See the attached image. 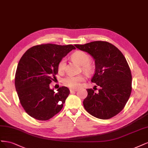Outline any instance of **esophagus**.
I'll return each instance as SVG.
<instances>
[{
	"mask_svg": "<svg viewBox=\"0 0 148 148\" xmlns=\"http://www.w3.org/2000/svg\"><path fill=\"white\" fill-rule=\"evenodd\" d=\"M77 91V89H75V88H71L70 89V92L71 93H73V92H75Z\"/></svg>",
	"mask_w": 148,
	"mask_h": 148,
	"instance_id": "esophagus-1",
	"label": "esophagus"
}]
</instances>
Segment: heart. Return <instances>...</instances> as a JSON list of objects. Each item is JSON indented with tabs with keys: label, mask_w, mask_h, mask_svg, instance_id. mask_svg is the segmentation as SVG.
Returning a JSON list of instances; mask_svg holds the SVG:
<instances>
[{
	"label": "heart",
	"mask_w": 148,
	"mask_h": 148,
	"mask_svg": "<svg viewBox=\"0 0 148 148\" xmlns=\"http://www.w3.org/2000/svg\"><path fill=\"white\" fill-rule=\"evenodd\" d=\"M72 58L79 63L80 66H82V68L84 71H88L90 69V56L82 51H77L72 55ZM66 67V60L63 58L59 62L58 65V68L59 71L62 72L63 71ZM85 80L84 76L82 75H69L64 78L63 82L64 85L70 88H78L80 83Z\"/></svg>",
	"instance_id": "heart-1"
}]
</instances>
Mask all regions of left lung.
<instances>
[{
  "mask_svg": "<svg viewBox=\"0 0 148 148\" xmlns=\"http://www.w3.org/2000/svg\"><path fill=\"white\" fill-rule=\"evenodd\" d=\"M95 60V71L91 81L100 87L98 92L87 89L84 106L89 114L101 119L116 116L125 107L132 92V74L125 58L116 47L105 41L74 45Z\"/></svg>",
  "mask_w": 148,
  "mask_h": 148,
  "instance_id": "obj_1",
  "label": "left lung"
}]
</instances>
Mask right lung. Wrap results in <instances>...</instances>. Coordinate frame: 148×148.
I'll return each mask as SVG.
<instances>
[{
    "mask_svg": "<svg viewBox=\"0 0 148 148\" xmlns=\"http://www.w3.org/2000/svg\"><path fill=\"white\" fill-rule=\"evenodd\" d=\"M73 49V45L42 44L31 47L22 56L15 85L21 106L31 117L47 121L63 108L69 88L61 87L55 93L49 85L58 72L59 62Z\"/></svg>",
    "mask_w": 148,
    "mask_h": 148,
    "instance_id": "add662e5",
    "label": "right lung"
}]
</instances>
